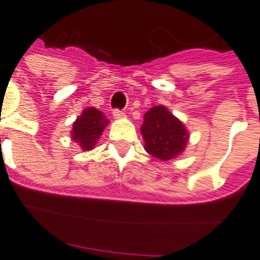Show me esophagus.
<instances>
[{
    "instance_id": "obj_1",
    "label": "esophagus",
    "mask_w": 260,
    "mask_h": 260,
    "mask_svg": "<svg viewBox=\"0 0 260 260\" xmlns=\"http://www.w3.org/2000/svg\"><path fill=\"white\" fill-rule=\"evenodd\" d=\"M124 116H125V114L122 113L121 110H118V109H114L113 110V117L114 118H122V117H124Z\"/></svg>"
}]
</instances>
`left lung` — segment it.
I'll return each instance as SVG.
<instances>
[{
    "label": "left lung",
    "instance_id": "8db88e82",
    "mask_svg": "<svg viewBox=\"0 0 260 260\" xmlns=\"http://www.w3.org/2000/svg\"><path fill=\"white\" fill-rule=\"evenodd\" d=\"M144 150L154 158L167 162L183 154L190 134L185 124L165 105L152 106L140 128Z\"/></svg>",
    "mask_w": 260,
    "mask_h": 260
}]
</instances>
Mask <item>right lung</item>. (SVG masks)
<instances>
[{"label":"right lung","instance_id":"obj_1","mask_svg":"<svg viewBox=\"0 0 260 260\" xmlns=\"http://www.w3.org/2000/svg\"><path fill=\"white\" fill-rule=\"evenodd\" d=\"M108 124L109 120L104 116L101 110L90 106L82 110L81 116H78L73 124V129L70 132L71 139L82 151L93 150Z\"/></svg>","mask_w":260,"mask_h":260}]
</instances>
